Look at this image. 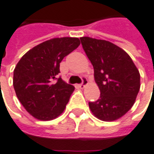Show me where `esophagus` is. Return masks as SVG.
<instances>
[{
    "label": "esophagus",
    "mask_w": 154,
    "mask_h": 154,
    "mask_svg": "<svg viewBox=\"0 0 154 154\" xmlns=\"http://www.w3.org/2000/svg\"><path fill=\"white\" fill-rule=\"evenodd\" d=\"M89 84V82H88V80L86 79V78H83V83L81 84H79L78 85V87L80 88V89H84L87 85Z\"/></svg>",
    "instance_id": "obj_1"
}]
</instances>
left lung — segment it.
<instances>
[{
    "label": "left lung",
    "mask_w": 154,
    "mask_h": 154,
    "mask_svg": "<svg viewBox=\"0 0 154 154\" xmlns=\"http://www.w3.org/2000/svg\"><path fill=\"white\" fill-rule=\"evenodd\" d=\"M80 39L101 92L97 102L89 103L90 110L101 121H116L135 103L140 88V72L130 56L116 45L90 37Z\"/></svg>",
    "instance_id": "left-lung-1"
}]
</instances>
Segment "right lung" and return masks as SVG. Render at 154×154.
I'll return each mask as SVG.
<instances>
[{"label":"right lung","instance_id":"1","mask_svg":"<svg viewBox=\"0 0 154 154\" xmlns=\"http://www.w3.org/2000/svg\"><path fill=\"white\" fill-rule=\"evenodd\" d=\"M79 45L78 38H54L32 48L18 62L14 70V88L32 116L51 121L64 112L75 88L57 78L59 64Z\"/></svg>","mask_w":154,"mask_h":154}]
</instances>
